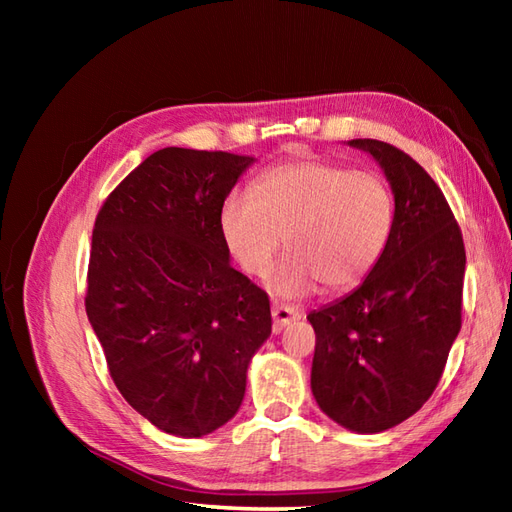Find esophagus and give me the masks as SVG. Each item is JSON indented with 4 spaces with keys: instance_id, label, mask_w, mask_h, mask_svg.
Here are the masks:
<instances>
[{
    "instance_id": "1",
    "label": "esophagus",
    "mask_w": 512,
    "mask_h": 512,
    "mask_svg": "<svg viewBox=\"0 0 512 512\" xmlns=\"http://www.w3.org/2000/svg\"><path fill=\"white\" fill-rule=\"evenodd\" d=\"M273 330L281 332L288 323L301 319V312L295 306H288V303H273Z\"/></svg>"
}]
</instances>
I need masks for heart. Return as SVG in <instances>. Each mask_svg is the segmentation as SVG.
<instances>
[{"label":"heart","instance_id":"1","mask_svg":"<svg viewBox=\"0 0 512 512\" xmlns=\"http://www.w3.org/2000/svg\"><path fill=\"white\" fill-rule=\"evenodd\" d=\"M396 202L387 182L323 158L284 160L253 182V195L222 204V237L244 273L264 277L284 239L288 257L273 277L284 297L321 284L343 292L372 273L389 246Z\"/></svg>","mask_w":512,"mask_h":512}]
</instances>
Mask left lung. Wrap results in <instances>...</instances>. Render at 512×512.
<instances>
[{"instance_id":"1","label":"left lung","mask_w":512,"mask_h":512,"mask_svg":"<svg viewBox=\"0 0 512 512\" xmlns=\"http://www.w3.org/2000/svg\"><path fill=\"white\" fill-rule=\"evenodd\" d=\"M350 145L383 167L396 224L363 284L308 314L317 334L310 383L334 422L378 433L413 416L440 383L462 328L466 250L447 198L416 160L383 140Z\"/></svg>"}]
</instances>
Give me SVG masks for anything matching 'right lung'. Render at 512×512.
<instances>
[{"instance_id":"right-lung-1","label":"right lung","mask_w":512,"mask_h":512,"mask_svg":"<svg viewBox=\"0 0 512 512\" xmlns=\"http://www.w3.org/2000/svg\"><path fill=\"white\" fill-rule=\"evenodd\" d=\"M250 162L165 147L96 215L85 312L118 391L171 436L200 438L235 416L273 328L268 295L228 262L220 228Z\"/></svg>"}]
</instances>
